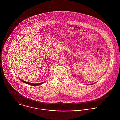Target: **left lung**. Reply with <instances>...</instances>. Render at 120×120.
Here are the masks:
<instances>
[{
	"mask_svg": "<svg viewBox=\"0 0 120 120\" xmlns=\"http://www.w3.org/2000/svg\"><path fill=\"white\" fill-rule=\"evenodd\" d=\"M94 84V83H93V84ZM93 84H90V85H93Z\"/></svg>",
	"mask_w": 120,
	"mask_h": 120,
	"instance_id": "8db88e82",
	"label": "left lung"
}]
</instances>
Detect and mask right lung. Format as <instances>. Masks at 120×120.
Listing matches in <instances>:
<instances>
[{
  "mask_svg": "<svg viewBox=\"0 0 120 120\" xmlns=\"http://www.w3.org/2000/svg\"><path fill=\"white\" fill-rule=\"evenodd\" d=\"M19 80H21L22 82L23 83H26L27 84H28L29 85H31V86H39V85H40L42 84H43L45 82H43L42 83H37V84H34V83H29V82H27V81H24L23 80H21L20 79H19Z\"/></svg>",
  "mask_w": 120,
  "mask_h": 120,
  "instance_id": "add662e5",
  "label": "right lung"
}]
</instances>
